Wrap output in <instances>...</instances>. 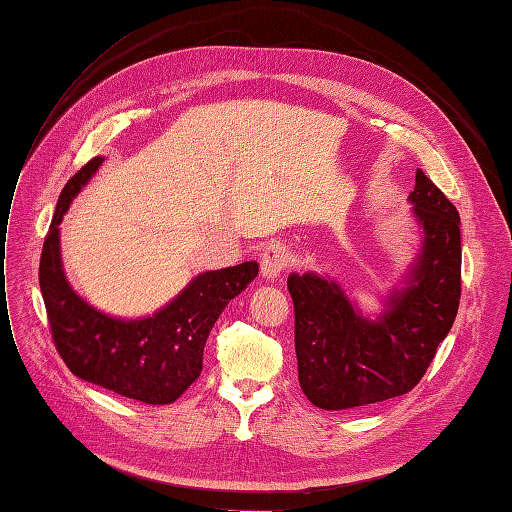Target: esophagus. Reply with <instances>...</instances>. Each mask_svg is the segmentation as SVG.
I'll use <instances>...</instances> for the list:
<instances>
[{"label":"esophagus","instance_id":"obj_1","mask_svg":"<svg viewBox=\"0 0 512 512\" xmlns=\"http://www.w3.org/2000/svg\"><path fill=\"white\" fill-rule=\"evenodd\" d=\"M289 263V253L282 244H270L261 255V274L266 278H276L285 272Z\"/></svg>","mask_w":512,"mask_h":512}]
</instances>
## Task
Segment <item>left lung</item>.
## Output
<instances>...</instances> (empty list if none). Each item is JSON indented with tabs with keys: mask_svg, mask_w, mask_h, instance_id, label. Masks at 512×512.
Listing matches in <instances>:
<instances>
[{
	"mask_svg": "<svg viewBox=\"0 0 512 512\" xmlns=\"http://www.w3.org/2000/svg\"><path fill=\"white\" fill-rule=\"evenodd\" d=\"M424 240L405 289L369 320L335 280L291 274L299 386L320 409L382 403L418 386L456 320L462 293L460 215L422 170L409 194Z\"/></svg>",
	"mask_w": 512,
	"mask_h": 512,
	"instance_id": "8db88e82",
	"label": "left lung"
}]
</instances>
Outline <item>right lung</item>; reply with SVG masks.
<instances>
[{
  "instance_id": "obj_1",
  "label": "right lung",
  "mask_w": 512,
  "mask_h": 512,
  "mask_svg": "<svg viewBox=\"0 0 512 512\" xmlns=\"http://www.w3.org/2000/svg\"><path fill=\"white\" fill-rule=\"evenodd\" d=\"M101 164V156L92 158L67 181L44 240L40 289L52 342L80 380L147 405H168L200 377L208 333L230 299L255 280L259 266L257 261H244L204 272L147 318L122 320L92 308L67 282L59 225Z\"/></svg>"
}]
</instances>
